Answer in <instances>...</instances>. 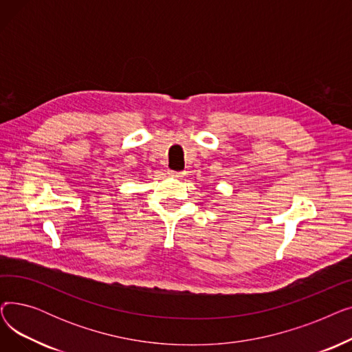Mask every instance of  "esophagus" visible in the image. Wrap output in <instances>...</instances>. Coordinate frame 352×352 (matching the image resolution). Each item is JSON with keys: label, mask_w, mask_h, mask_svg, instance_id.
<instances>
[{"label": "esophagus", "mask_w": 352, "mask_h": 352, "mask_svg": "<svg viewBox=\"0 0 352 352\" xmlns=\"http://www.w3.org/2000/svg\"><path fill=\"white\" fill-rule=\"evenodd\" d=\"M168 174H170V177H174V178H181V177H184V173H182V171H173V170H168Z\"/></svg>", "instance_id": "obj_1"}]
</instances>
